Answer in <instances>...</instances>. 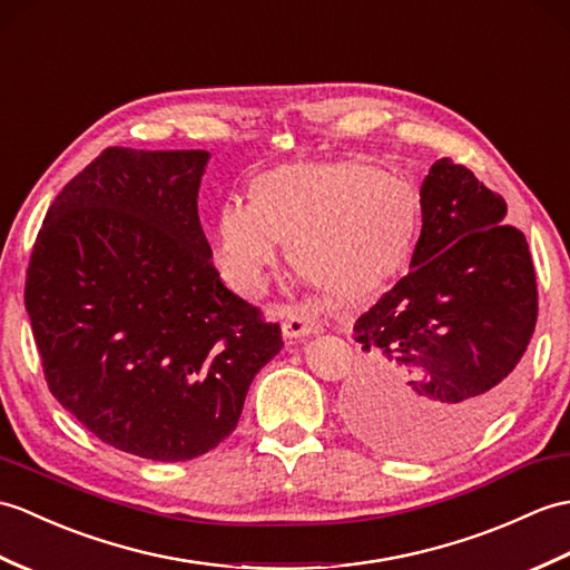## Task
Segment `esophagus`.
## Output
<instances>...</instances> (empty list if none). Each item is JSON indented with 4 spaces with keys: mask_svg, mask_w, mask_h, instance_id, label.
I'll return each instance as SVG.
<instances>
[{
    "mask_svg": "<svg viewBox=\"0 0 570 570\" xmlns=\"http://www.w3.org/2000/svg\"><path fill=\"white\" fill-rule=\"evenodd\" d=\"M282 330H284V337H306L317 333L321 325H317L303 308H286Z\"/></svg>",
    "mask_w": 570,
    "mask_h": 570,
    "instance_id": "esophagus-1",
    "label": "esophagus"
}]
</instances>
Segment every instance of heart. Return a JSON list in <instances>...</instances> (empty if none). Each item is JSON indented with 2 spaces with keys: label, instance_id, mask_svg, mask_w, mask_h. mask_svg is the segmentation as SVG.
I'll return each instance as SVG.
<instances>
[{
  "label": "heart",
  "instance_id": "heart-1",
  "mask_svg": "<svg viewBox=\"0 0 570 570\" xmlns=\"http://www.w3.org/2000/svg\"><path fill=\"white\" fill-rule=\"evenodd\" d=\"M417 202L401 179L362 163L288 165L262 175L253 202L223 204L216 264L240 294L257 296L291 243V262L330 296L354 298L403 267Z\"/></svg>",
  "mask_w": 570,
  "mask_h": 570
}]
</instances>
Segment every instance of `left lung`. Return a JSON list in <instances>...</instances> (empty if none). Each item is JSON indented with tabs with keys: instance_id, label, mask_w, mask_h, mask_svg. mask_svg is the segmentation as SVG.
I'll use <instances>...</instances> for the list:
<instances>
[{
	"instance_id": "1",
	"label": "left lung",
	"mask_w": 570,
	"mask_h": 570,
	"mask_svg": "<svg viewBox=\"0 0 570 570\" xmlns=\"http://www.w3.org/2000/svg\"><path fill=\"white\" fill-rule=\"evenodd\" d=\"M410 272L354 323L356 428L383 452L432 456L500 415L537 325V276L505 198L442 157L420 187Z\"/></svg>"
}]
</instances>
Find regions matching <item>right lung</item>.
Instances as JSON below:
<instances>
[{
	"label": "right lung",
	"mask_w": 570,
	"mask_h": 570,
	"mask_svg": "<svg viewBox=\"0 0 570 570\" xmlns=\"http://www.w3.org/2000/svg\"><path fill=\"white\" fill-rule=\"evenodd\" d=\"M208 157L104 150L48 208L26 274L50 393L101 442L153 461L218 446L284 347L210 262L196 206Z\"/></svg>",
	"instance_id": "1"
}]
</instances>
